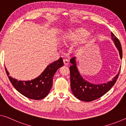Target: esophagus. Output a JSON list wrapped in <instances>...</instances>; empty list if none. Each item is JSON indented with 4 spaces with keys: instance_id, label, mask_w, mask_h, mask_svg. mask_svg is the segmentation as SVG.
<instances>
[{
    "instance_id": "esophagus-1",
    "label": "esophagus",
    "mask_w": 126,
    "mask_h": 126,
    "mask_svg": "<svg viewBox=\"0 0 126 126\" xmlns=\"http://www.w3.org/2000/svg\"><path fill=\"white\" fill-rule=\"evenodd\" d=\"M63 63H64V65L65 66H68L69 64V61L67 59H63Z\"/></svg>"
}]
</instances>
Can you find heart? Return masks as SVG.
Listing matches in <instances>:
<instances>
[{
  "mask_svg": "<svg viewBox=\"0 0 126 126\" xmlns=\"http://www.w3.org/2000/svg\"><path fill=\"white\" fill-rule=\"evenodd\" d=\"M88 35V32L82 28L72 29L65 32L62 36V42L64 44L77 43Z\"/></svg>",
  "mask_w": 126,
  "mask_h": 126,
  "instance_id": "obj_1",
  "label": "heart"
}]
</instances>
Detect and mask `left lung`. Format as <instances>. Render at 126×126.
<instances>
[{"instance_id": "obj_1", "label": "left lung", "mask_w": 126, "mask_h": 126, "mask_svg": "<svg viewBox=\"0 0 126 126\" xmlns=\"http://www.w3.org/2000/svg\"><path fill=\"white\" fill-rule=\"evenodd\" d=\"M111 39L114 43L116 47L118 50L121 59H122V49L119 40L111 32ZM70 63L72 65L70 66V87L71 91L74 96L81 101L90 102L101 97L104 94L111 88L117 81L119 74L120 70L112 79V80L108 83L102 84H94L87 81L83 78L78 71L77 66L76 57H73L70 59Z\"/></svg>"}]
</instances>
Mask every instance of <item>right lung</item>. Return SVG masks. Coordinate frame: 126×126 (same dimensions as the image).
<instances>
[{
	"mask_svg": "<svg viewBox=\"0 0 126 126\" xmlns=\"http://www.w3.org/2000/svg\"><path fill=\"white\" fill-rule=\"evenodd\" d=\"M63 65V59L48 65L42 74L37 78L31 80H18L9 76L8 71L5 67V71L12 84L22 95L30 99L41 100L49 94L53 84V78L59 67Z\"/></svg>",
	"mask_w": 126,
	"mask_h": 126,
	"instance_id": "add662e5",
	"label": "right lung"
}]
</instances>
